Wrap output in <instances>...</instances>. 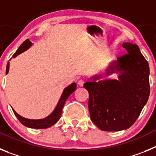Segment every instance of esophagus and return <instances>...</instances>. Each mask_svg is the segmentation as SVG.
I'll return each mask as SVG.
<instances>
[{"mask_svg": "<svg viewBox=\"0 0 156 156\" xmlns=\"http://www.w3.org/2000/svg\"><path fill=\"white\" fill-rule=\"evenodd\" d=\"M84 83H85V80H79V81H78V85L80 87H83V84H84Z\"/></svg>", "mask_w": 156, "mask_h": 156, "instance_id": "1", "label": "esophagus"}]
</instances>
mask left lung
<instances>
[{
	"label": "left lung",
	"instance_id": "left-lung-1",
	"mask_svg": "<svg viewBox=\"0 0 156 156\" xmlns=\"http://www.w3.org/2000/svg\"><path fill=\"white\" fill-rule=\"evenodd\" d=\"M127 51L112 63L106 75L114 69L120 73L119 80L88 81L83 87L89 93L90 119L104 131L128 129L137 120L150 94L149 66L138 46L124 43ZM95 76L94 79H98Z\"/></svg>",
	"mask_w": 156,
	"mask_h": 156
}]
</instances>
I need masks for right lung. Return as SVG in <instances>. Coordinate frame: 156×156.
Wrapping results in <instances>:
<instances>
[{"mask_svg":"<svg viewBox=\"0 0 156 156\" xmlns=\"http://www.w3.org/2000/svg\"><path fill=\"white\" fill-rule=\"evenodd\" d=\"M31 44L32 43L31 41H30V40H26V41L20 45V47H19V49L16 51V53L14 54L13 57L15 58L16 56H17L18 55H19L20 53L24 51L27 50V49L31 46ZM8 70H9V62H8V64H7L6 74L8 73ZM76 87V84L75 83H73L71 85H69V86H68L66 88H65L64 91H63L62 94L61 98L59 100L55 111H54L51 115H48V117L44 118V119H26V118L22 117L21 115H19L16 111H14L13 110L14 113H15L16 116L17 117V119H19V122H21L23 125H24L25 126H27V127L30 128H34V129H45V128L50 127V126H53L55 123H56V122L58 121V119H60V117H61L62 115V112L63 106H64L67 98L70 96V94L75 91Z\"/></svg>","mask_w":156,"mask_h":156,"instance_id":"right-lung-1","label":"right lung"}]
</instances>
